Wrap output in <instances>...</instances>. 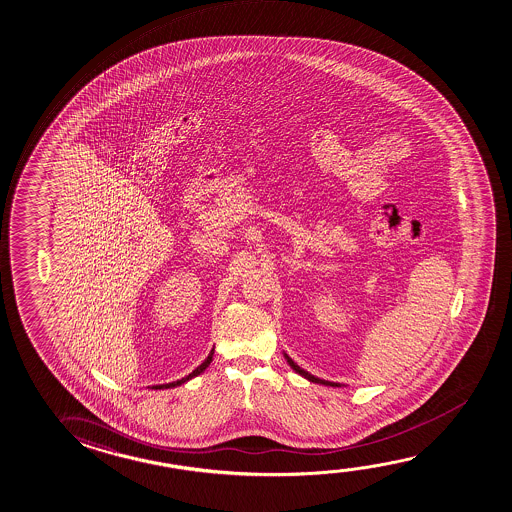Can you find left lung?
Listing matches in <instances>:
<instances>
[{
	"label": "left lung",
	"mask_w": 512,
	"mask_h": 512,
	"mask_svg": "<svg viewBox=\"0 0 512 512\" xmlns=\"http://www.w3.org/2000/svg\"><path fill=\"white\" fill-rule=\"evenodd\" d=\"M285 357H287V363L290 364V368L296 371V373H299V375H303L304 378H308L310 382H315V384H324V386L338 387V384H334V382H327V380H320V378L313 377V375H310L308 371L301 370V368H299V366H297V364L294 363L287 354H285Z\"/></svg>",
	"instance_id": "left-lung-1"
}]
</instances>
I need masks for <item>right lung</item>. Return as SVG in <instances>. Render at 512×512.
I'll return each mask as SVG.
<instances>
[{
  "label": "right lung",
  "instance_id": "right-lung-1",
  "mask_svg": "<svg viewBox=\"0 0 512 512\" xmlns=\"http://www.w3.org/2000/svg\"><path fill=\"white\" fill-rule=\"evenodd\" d=\"M211 359H213V352L209 354L208 359L204 361V363L200 364L199 368H195V370L188 375V377L181 378V380H178V382H171V384H163V386H156L153 387V389H169V387H176L179 386V384H183V382H186V380H190V378L197 377V375H200L202 371L206 370L208 368L209 363H211Z\"/></svg>",
  "mask_w": 512,
  "mask_h": 512
}]
</instances>
